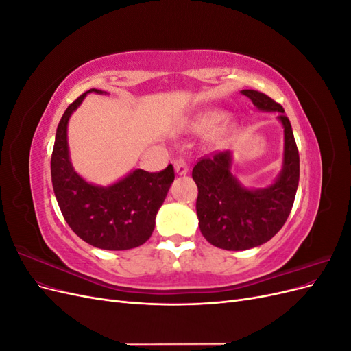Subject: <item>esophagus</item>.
<instances>
[{
    "label": "esophagus",
    "mask_w": 351,
    "mask_h": 351,
    "mask_svg": "<svg viewBox=\"0 0 351 351\" xmlns=\"http://www.w3.org/2000/svg\"><path fill=\"white\" fill-rule=\"evenodd\" d=\"M174 169L178 176H186L189 173V164L183 158H178L174 161Z\"/></svg>",
    "instance_id": "obj_1"
}]
</instances>
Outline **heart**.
I'll list each match as a JSON object with an SVG mask.
<instances>
[{
    "instance_id": "obj_1",
    "label": "heart",
    "mask_w": 351,
    "mask_h": 351,
    "mask_svg": "<svg viewBox=\"0 0 351 351\" xmlns=\"http://www.w3.org/2000/svg\"><path fill=\"white\" fill-rule=\"evenodd\" d=\"M222 120H224V114L219 111H209L197 117L193 123V129L197 133H208L218 127Z\"/></svg>"
}]
</instances>
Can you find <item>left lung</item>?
<instances>
[{
    "instance_id": "left-lung-1",
    "label": "left lung",
    "mask_w": 351,
    "mask_h": 351,
    "mask_svg": "<svg viewBox=\"0 0 351 351\" xmlns=\"http://www.w3.org/2000/svg\"><path fill=\"white\" fill-rule=\"evenodd\" d=\"M254 107L277 117L284 132L281 171L265 187H247L231 173L234 156L219 152L199 161L192 177L197 184L199 228L210 244L224 250H246L269 241L290 215L299 186L300 159L284 108L265 93L244 89Z\"/></svg>"
}]
</instances>
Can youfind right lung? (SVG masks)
<instances>
[{
	"label": "right lung",
	"instance_id": "add662e5",
	"mask_svg": "<svg viewBox=\"0 0 351 351\" xmlns=\"http://www.w3.org/2000/svg\"><path fill=\"white\" fill-rule=\"evenodd\" d=\"M88 93L107 95L90 89L62 114L51 156L52 187L62 217L83 241L104 250L134 249L152 236L158 210L174 182V168L169 164L159 173L136 168L110 186L89 183L77 174L70 161L67 127Z\"/></svg>",
	"mask_w": 351,
	"mask_h": 351
}]
</instances>
